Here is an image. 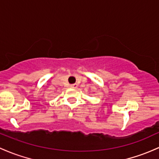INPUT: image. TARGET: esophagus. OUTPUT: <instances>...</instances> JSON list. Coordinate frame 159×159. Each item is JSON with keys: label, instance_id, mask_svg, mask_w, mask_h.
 Segmentation results:
<instances>
[{"label": "esophagus", "instance_id": "34e87169", "mask_svg": "<svg viewBox=\"0 0 159 159\" xmlns=\"http://www.w3.org/2000/svg\"><path fill=\"white\" fill-rule=\"evenodd\" d=\"M70 87L72 89H76L77 88V84H76V83H75V84H72L70 85Z\"/></svg>", "mask_w": 159, "mask_h": 159}]
</instances>
